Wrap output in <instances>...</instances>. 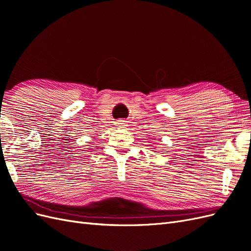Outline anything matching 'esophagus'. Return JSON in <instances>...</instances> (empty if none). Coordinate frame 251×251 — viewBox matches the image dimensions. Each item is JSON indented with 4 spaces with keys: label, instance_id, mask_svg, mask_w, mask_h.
<instances>
[{
    "label": "esophagus",
    "instance_id": "1",
    "mask_svg": "<svg viewBox=\"0 0 251 251\" xmlns=\"http://www.w3.org/2000/svg\"><path fill=\"white\" fill-rule=\"evenodd\" d=\"M117 124V126H120V127H125V126H126V121H125V120H119L118 123H116Z\"/></svg>",
    "mask_w": 251,
    "mask_h": 251
}]
</instances>
